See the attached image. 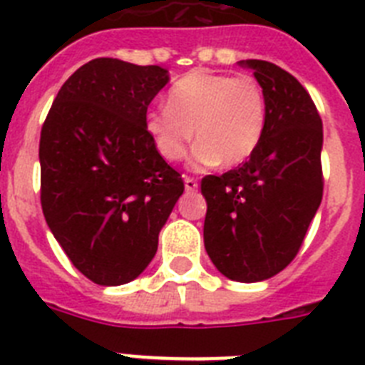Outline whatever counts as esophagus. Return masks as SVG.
<instances>
[{
  "label": "esophagus",
  "instance_id": "34e87169",
  "mask_svg": "<svg viewBox=\"0 0 365 365\" xmlns=\"http://www.w3.org/2000/svg\"><path fill=\"white\" fill-rule=\"evenodd\" d=\"M185 188H186V192H195V190L199 188L197 179H193V177H186V179H185Z\"/></svg>",
  "mask_w": 365,
  "mask_h": 365
}]
</instances>
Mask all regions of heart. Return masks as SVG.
<instances>
[{
  "label": "heart",
  "instance_id": "1",
  "mask_svg": "<svg viewBox=\"0 0 365 365\" xmlns=\"http://www.w3.org/2000/svg\"><path fill=\"white\" fill-rule=\"evenodd\" d=\"M151 143L170 163L185 159L195 137L193 163L237 166L259 146L267 125V100L254 76L193 71L168 93V108L146 113Z\"/></svg>",
  "mask_w": 365,
  "mask_h": 365
}]
</instances>
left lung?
<instances>
[{
    "label": "left lung",
    "instance_id": "8db88e82",
    "mask_svg": "<svg viewBox=\"0 0 365 365\" xmlns=\"http://www.w3.org/2000/svg\"><path fill=\"white\" fill-rule=\"evenodd\" d=\"M267 100V125L250 159L222 175H206L205 248L234 282H263L302 248L324 195V130L307 89L285 69L245 60Z\"/></svg>",
    "mask_w": 365,
    "mask_h": 365
}]
</instances>
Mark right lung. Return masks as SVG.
<instances>
[{
    "instance_id": "1",
    "label": "right lung",
    "mask_w": 365,
    "mask_h": 365,
    "mask_svg": "<svg viewBox=\"0 0 365 365\" xmlns=\"http://www.w3.org/2000/svg\"><path fill=\"white\" fill-rule=\"evenodd\" d=\"M166 83L159 66L96 58L67 78L41 125L45 221L96 285H122L150 265L160 228L185 192L144 125Z\"/></svg>"
}]
</instances>
